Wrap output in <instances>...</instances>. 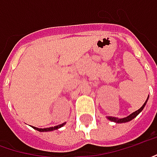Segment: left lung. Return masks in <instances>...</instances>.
<instances>
[{
    "instance_id": "obj_1",
    "label": "left lung",
    "mask_w": 157,
    "mask_h": 157,
    "mask_svg": "<svg viewBox=\"0 0 157 157\" xmlns=\"http://www.w3.org/2000/svg\"><path fill=\"white\" fill-rule=\"evenodd\" d=\"M147 101L145 102V104L141 106L140 109H139L138 111H136V112H134V113H132L129 116H127V117L125 118H122V119H119V118L116 117H108V119L110 120V121H115V122H117V123H122V122H128L129 121H131L132 119H134V118L136 117L139 113H140V112L143 110V108L145 107L146 105V104H147Z\"/></svg>"
}]
</instances>
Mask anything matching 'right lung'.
Masks as SVG:
<instances>
[{"label": "right lung", "instance_id": "1", "mask_svg": "<svg viewBox=\"0 0 157 157\" xmlns=\"http://www.w3.org/2000/svg\"><path fill=\"white\" fill-rule=\"evenodd\" d=\"M64 124H65V122H64V123H62V124H61V125L55 126V127L45 128V129H38V128H36V127H33V128H34L35 129H36V130H38V131H51V130H54V129H59V128H61V127H62Z\"/></svg>", "mask_w": 157, "mask_h": 157}]
</instances>
